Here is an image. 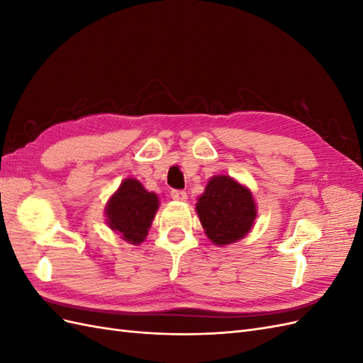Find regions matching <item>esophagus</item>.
I'll return each instance as SVG.
<instances>
[{
	"label": "esophagus",
	"instance_id": "esophagus-1",
	"mask_svg": "<svg viewBox=\"0 0 363 363\" xmlns=\"http://www.w3.org/2000/svg\"><path fill=\"white\" fill-rule=\"evenodd\" d=\"M171 199L175 201H186L188 200V194L184 191H171Z\"/></svg>",
	"mask_w": 363,
	"mask_h": 363
}]
</instances>
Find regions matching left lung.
Returning <instances> with one entry per match:
<instances>
[{
	"instance_id": "8db88e82",
	"label": "left lung",
	"mask_w": 363,
	"mask_h": 363,
	"mask_svg": "<svg viewBox=\"0 0 363 363\" xmlns=\"http://www.w3.org/2000/svg\"><path fill=\"white\" fill-rule=\"evenodd\" d=\"M196 213L215 245H230L247 236L257 216L251 191L228 175L208 180L196 203Z\"/></svg>"
}]
</instances>
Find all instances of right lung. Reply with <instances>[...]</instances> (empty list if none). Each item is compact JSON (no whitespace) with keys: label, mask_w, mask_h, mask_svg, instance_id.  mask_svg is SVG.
I'll return each mask as SVG.
<instances>
[{"label":"right lung","mask_w":363,"mask_h":363,"mask_svg":"<svg viewBox=\"0 0 363 363\" xmlns=\"http://www.w3.org/2000/svg\"><path fill=\"white\" fill-rule=\"evenodd\" d=\"M159 208V196L136 179H125L106 206V221L128 244L144 242Z\"/></svg>","instance_id":"add662e5"}]
</instances>
